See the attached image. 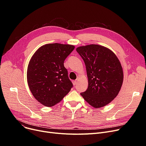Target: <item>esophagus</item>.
I'll return each mask as SVG.
<instances>
[{"label":"esophagus","instance_id":"esophagus-1","mask_svg":"<svg viewBox=\"0 0 146 146\" xmlns=\"http://www.w3.org/2000/svg\"><path fill=\"white\" fill-rule=\"evenodd\" d=\"M73 84L74 85H76V84H77V81H76V80H73Z\"/></svg>","mask_w":146,"mask_h":146}]
</instances>
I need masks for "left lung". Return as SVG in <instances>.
<instances>
[{
  "mask_svg": "<svg viewBox=\"0 0 146 146\" xmlns=\"http://www.w3.org/2000/svg\"><path fill=\"white\" fill-rule=\"evenodd\" d=\"M85 62L88 88L80 94L94 108H101L115 98L123 82V71L120 61L109 48L90 44L76 48Z\"/></svg>",
  "mask_w": 146,
  "mask_h": 146,
  "instance_id": "obj_1",
  "label": "left lung"
}]
</instances>
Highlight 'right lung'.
Instances as JSON below:
<instances>
[{
	"label": "right lung",
	"instance_id": "obj_1",
	"mask_svg": "<svg viewBox=\"0 0 146 146\" xmlns=\"http://www.w3.org/2000/svg\"><path fill=\"white\" fill-rule=\"evenodd\" d=\"M74 47L58 43L45 44L31 58L28 84L33 95L43 105L51 107L59 103L73 87L64 61Z\"/></svg>",
	"mask_w": 146,
	"mask_h": 146
}]
</instances>
